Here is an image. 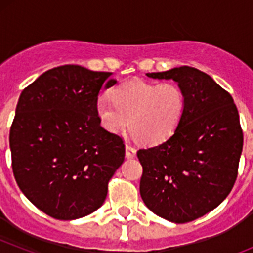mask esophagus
<instances>
[{"label": "esophagus", "instance_id": "34e87169", "mask_svg": "<svg viewBox=\"0 0 253 253\" xmlns=\"http://www.w3.org/2000/svg\"><path fill=\"white\" fill-rule=\"evenodd\" d=\"M135 156H137V149L131 146L125 147V157L128 158V160H130V158H134Z\"/></svg>", "mask_w": 253, "mask_h": 253}]
</instances>
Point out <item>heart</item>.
Masks as SVG:
<instances>
[{
    "label": "heart",
    "mask_w": 253,
    "mask_h": 253,
    "mask_svg": "<svg viewBox=\"0 0 253 253\" xmlns=\"http://www.w3.org/2000/svg\"><path fill=\"white\" fill-rule=\"evenodd\" d=\"M95 110L105 130L122 133L130 126L134 137L154 146L177 130L186 110V96L177 84L130 80L116 84L111 99L100 96Z\"/></svg>",
    "instance_id": "heart-1"
}]
</instances>
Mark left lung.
<instances>
[{
	"label": "left lung",
	"mask_w": 253,
	"mask_h": 253,
	"mask_svg": "<svg viewBox=\"0 0 253 253\" xmlns=\"http://www.w3.org/2000/svg\"><path fill=\"white\" fill-rule=\"evenodd\" d=\"M184 90L186 110L172 137L139 149V191L149 210L172 223H187L215 209L229 195L243 147L232 96L193 67L147 73Z\"/></svg>",
	"instance_id": "obj_1"
}]
</instances>
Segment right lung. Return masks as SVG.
Masks as SVG:
<instances>
[{
	"label": "right lung",
	"instance_id": "add662e5",
	"mask_svg": "<svg viewBox=\"0 0 253 253\" xmlns=\"http://www.w3.org/2000/svg\"><path fill=\"white\" fill-rule=\"evenodd\" d=\"M110 72L49 69L22 91L10 130L12 171L22 194L60 220L93 213L124 162V143L100 125L95 104L116 84Z\"/></svg>",
	"mask_w": 253,
	"mask_h": 253
}]
</instances>
